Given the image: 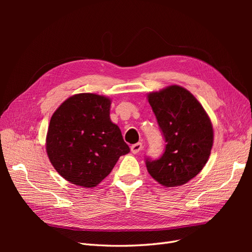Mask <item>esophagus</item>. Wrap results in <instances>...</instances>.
<instances>
[{
	"label": "esophagus",
	"instance_id": "esophagus-1",
	"mask_svg": "<svg viewBox=\"0 0 252 252\" xmlns=\"http://www.w3.org/2000/svg\"><path fill=\"white\" fill-rule=\"evenodd\" d=\"M143 148V144L142 143H136V144H133L132 146L130 147V150L132 154H138L139 151H141Z\"/></svg>",
	"mask_w": 252,
	"mask_h": 252
}]
</instances>
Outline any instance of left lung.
<instances>
[{"instance_id":"8db88e82","label":"left lung","mask_w":252,"mask_h":252,"mask_svg":"<svg viewBox=\"0 0 252 252\" xmlns=\"http://www.w3.org/2000/svg\"><path fill=\"white\" fill-rule=\"evenodd\" d=\"M166 142L158 159L146 158L149 174L166 187L184 185L207 163L213 145L211 121L185 88L171 85L148 94Z\"/></svg>"}]
</instances>
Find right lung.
Listing matches in <instances>:
<instances>
[{"mask_svg":"<svg viewBox=\"0 0 252 252\" xmlns=\"http://www.w3.org/2000/svg\"><path fill=\"white\" fill-rule=\"evenodd\" d=\"M109 97L79 94L52 114L46 151L60 175L85 188L95 187L130 149L110 120Z\"/></svg>","mask_w":252,"mask_h":252,"instance_id":"1","label":"right lung"}]
</instances>
